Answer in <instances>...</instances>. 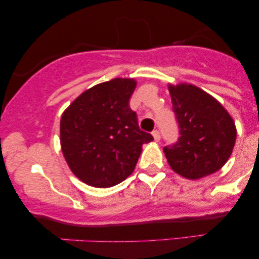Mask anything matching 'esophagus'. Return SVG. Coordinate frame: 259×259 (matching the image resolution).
<instances>
[{"label": "esophagus", "instance_id": "obj_1", "mask_svg": "<svg viewBox=\"0 0 259 259\" xmlns=\"http://www.w3.org/2000/svg\"><path fill=\"white\" fill-rule=\"evenodd\" d=\"M152 135H153L154 141H159V140H160V133L158 132V130H153Z\"/></svg>", "mask_w": 259, "mask_h": 259}]
</instances>
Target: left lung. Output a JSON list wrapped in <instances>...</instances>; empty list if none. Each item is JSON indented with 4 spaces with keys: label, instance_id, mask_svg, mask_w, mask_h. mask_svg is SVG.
Wrapping results in <instances>:
<instances>
[{
    "label": "left lung",
    "instance_id": "1",
    "mask_svg": "<svg viewBox=\"0 0 259 259\" xmlns=\"http://www.w3.org/2000/svg\"><path fill=\"white\" fill-rule=\"evenodd\" d=\"M169 92L179 127L178 141L163 147L169 165L187 179L215 173L233 152V118L218 101L194 85H170Z\"/></svg>",
    "mask_w": 259,
    "mask_h": 259
}]
</instances>
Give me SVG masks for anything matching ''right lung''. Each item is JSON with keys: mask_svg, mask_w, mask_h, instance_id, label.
Returning a JSON list of instances; mask_svg holds the SVG:
<instances>
[{"mask_svg": "<svg viewBox=\"0 0 259 259\" xmlns=\"http://www.w3.org/2000/svg\"><path fill=\"white\" fill-rule=\"evenodd\" d=\"M135 86L133 79L101 82L82 92L62 115V152L74 175L88 185L111 187L125 180L142 145L153 140L140 129L129 106Z\"/></svg>", "mask_w": 259, "mask_h": 259, "instance_id": "obj_1", "label": "right lung"}]
</instances>
